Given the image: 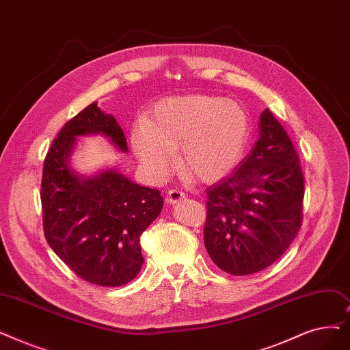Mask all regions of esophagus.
<instances>
[{"label":"esophagus","instance_id":"obj_1","mask_svg":"<svg viewBox=\"0 0 350 350\" xmlns=\"http://www.w3.org/2000/svg\"><path fill=\"white\" fill-rule=\"evenodd\" d=\"M183 199H186V194L181 191V190H178V189L169 190V193H167V196H165L167 203H170V204H176V203L181 202Z\"/></svg>","mask_w":350,"mask_h":350}]
</instances>
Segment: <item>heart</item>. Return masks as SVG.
<instances>
[{
    "label": "heart",
    "mask_w": 350,
    "mask_h": 350,
    "mask_svg": "<svg viewBox=\"0 0 350 350\" xmlns=\"http://www.w3.org/2000/svg\"><path fill=\"white\" fill-rule=\"evenodd\" d=\"M250 137V118L240 103L219 96H186L159 103L146 123L131 133V144L154 177L169 173L172 151L187 177L215 181L241 159Z\"/></svg>",
    "instance_id": "obj_1"
}]
</instances>
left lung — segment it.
<instances>
[{
	"label": "left lung",
	"instance_id": "8db88e82",
	"mask_svg": "<svg viewBox=\"0 0 350 350\" xmlns=\"http://www.w3.org/2000/svg\"><path fill=\"white\" fill-rule=\"evenodd\" d=\"M250 154L207 189L204 246L219 269L257 273L292 245L301 226L305 180L286 130L265 110Z\"/></svg>",
	"mask_w": 350,
	"mask_h": 350
}]
</instances>
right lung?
<instances>
[{"mask_svg": "<svg viewBox=\"0 0 350 350\" xmlns=\"http://www.w3.org/2000/svg\"><path fill=\"white\" fill-rule=\"evenodd\" d=\"M97 133L127 151L123 130L97 103L67 121L44 160L42 229L50 247L79 278L116 287L140 271V237L161 213L163 197L160 190L135 185L116 170L93 178L74 174L68 157L75 137Z\"/></svg>", "mask_w": 350, "mask_h": 350, "instance_id": "add662e5", "label": "right lung"}]
</instances>
